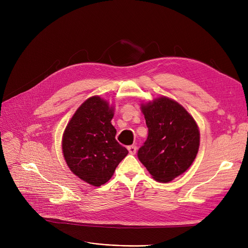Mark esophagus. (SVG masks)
I'll list each match as a JSON object with an SVG mask.
<instances>
[{
    "instance_id": "1",
    "label": "esophagus",
    "mask_w": 248,
    "mask_h": 248,
    "mask_svg": "<svg viewBox=\"0 0 248 248\" xmlns=\"http://www.w3.org/2000/svg\"><path fill=\"white\" fill-rule=\"evenodd\" d=\"M127 150H128L129 154L135 155L138 151V148H137V146H129V147H127Z\"/></svg>"
}]
</instances>
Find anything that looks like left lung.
Instances as JSON below:
<instances>
[{
    "instance_id": "8db88e82",
    "label": "left lung",
    "mask_w": 248,
    "mask_h": 248,
    "mask_svg": "<svg viewBox=\"0 0 248 248\" xmlns=\"http://www.w3.org/2000/svg\"><path fill=\"white\" fill-rule=\"evenodd\" d=\"M140 109L149 135L139 160L155 181L167 183L186 172L196 158L199 127L184 107L166 96L140 103Z\"/></svg>"
}]
</instances>
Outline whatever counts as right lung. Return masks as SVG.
Here are the masks:
<instances>
[{"mask_svg": "<svg viewBox=\"0 0 248 248\" xmlns=\"http://www.w3.org/2000/svg\"><path fill=\"white\" fill-rule=\"evenodd\" d=\"M113 114L114 107L107 100L91 96L77 108L62 137L63 157L70 171L95 187L107 183L128 154L115 140Z\"/></svg>", "mask_w": 248, "mask_h": 248, "instance_id": "obj_1", "label": "right lung"}]
</instances>
